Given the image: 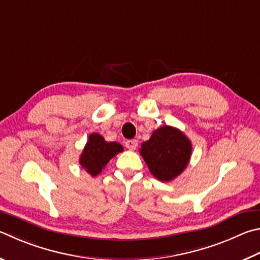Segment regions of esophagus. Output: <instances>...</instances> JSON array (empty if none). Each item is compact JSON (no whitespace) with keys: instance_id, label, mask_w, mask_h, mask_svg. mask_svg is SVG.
I'll return each instance as SVG.
<instances>
[{"instance_id":"obj_1","label":"esophagus","mask_w":260,"mask_h":260,"mask_svg":"<svg viewBox=\"0 0 260 260\" xmlns=\"http://www.w3.org/2000/svg\"><path fill=\"white\" fill-rule=\"evenodd\" d=\"M138 141L136 140H128V141H126L125 142V145H126V148L127 149H129V150H135L136 148H138Z\"/></svg>"}]
</instances>
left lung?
I'll return each mask as SVG.
<instances>
[{"instance_id":"left-lung-1","label":"left lung","mask_w":260,"mask_h":260,"mask_svg":"<svg viewBox=\"0 0 260 260\" xmlns=\"http://www.w3.org/2000/svg\"><path fill=\"white\" fill-rule=\"evenodd\" d=\"M140 153L155 178L171 182L186 168L192 143L181 131L166 125L155 129L149 141L141 144Z\"/></svg>"}]
</instances>
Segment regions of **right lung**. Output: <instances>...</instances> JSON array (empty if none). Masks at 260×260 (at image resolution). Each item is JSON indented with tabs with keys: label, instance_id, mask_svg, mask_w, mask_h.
I'll list each match as a JSON object with an SVG mask.
<instances>
[{
	"label": "right lung",
	"instance_id": "1",
	"mask_svg": "<svg viewBox=\"0 0 260 260\" xmlns=\"http://www.w3.org/2000/svg\"><path fill=\"white\" fill-rule=\"evenodd\" d=\"M124 148L118 142H107L103 136L92 133L79 158V164L91 176H96L106 165L117 153L122 152Z\"/></svg>",
	"mask_w": 260,
	"mask_h": 260
}]
</instances>
